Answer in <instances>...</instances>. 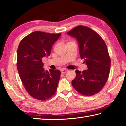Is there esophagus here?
Here are the masks:
<instances>
[{
	"label": "esophagus",
	"mask_w": 126,
	"mask_h": 126,
	"mask_svg": "<svg viewBox=\"0 0 126 126\" xmlns=\"http://www.w3.org/2000/svg\"><path fill=\"white\" fill-rule=\"evenodd\" d=\"M61 73H67V72L68 71V70L67 69H65V68H63V69H61Z\"/></svg>",
	"instance_id": "esophagus-1"
}]
</instances>
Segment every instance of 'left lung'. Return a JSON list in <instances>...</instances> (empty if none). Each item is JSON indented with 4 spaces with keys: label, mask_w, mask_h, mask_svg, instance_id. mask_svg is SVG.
I'll use <instances>...</instances> for the list:
<instances>
[{
    "label": "left lung",
    "mask_w": 126,
    "mask_h": 126,
    "mask_svg": "<svg viewBox=\"0 0 126 126\" xmlns=\"http://www.w3.org/2000/svg\"><path fill=\"white\" fill-rule=\"evenodd\" d=\"M67 34L78 41L80 57L88 68L83 72L76 70L72 86L82 94H95L103 88L110 74V59L105 42L95 31L82 25Z\"/></svg>",
    "instance_id": "1"
}]
</instances>
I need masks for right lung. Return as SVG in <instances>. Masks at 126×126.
I'll return each mask as SVG.
<instances>
[{"label":"right lung","instance_id":"obj_1","mask_svg":"<svg viewBox=\"0 0 126 126\" xmlns=\"http://www.w3.org/2000/svg\"><path fill=\"white\" fill-rule=\"evenodd\" d=\"M61 33L36 31L21 40L17 50V69L23 86L32 97L44 101L55 93L61 72L47 71L42 58L50 55L53 44Z\"/></svg>","mask_w":126,"mask_h":126}]
</instances>
